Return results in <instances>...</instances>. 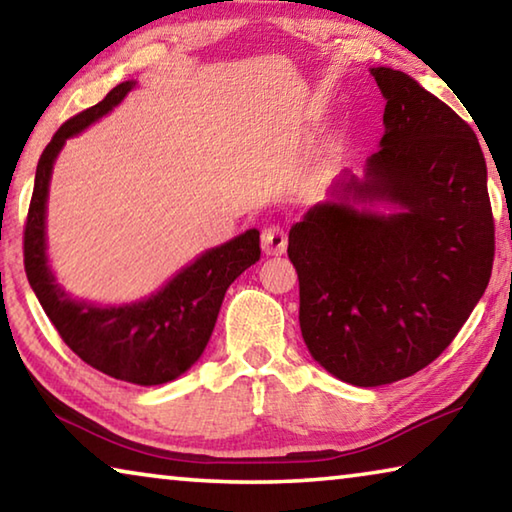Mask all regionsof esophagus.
<instances>
[{"instance_id":"obj_1","label":"esophagus","mask_w":512,"mask_h":512,"mask_svg":"<svg viewBox=\"0 0 512 512\" xmlns=\"http://www.w3.org/2000/svg\"><path fill=\"white\" fill-rule=\"evenodd\" d=\"M262 248L266 255H282L287 250V232L280 225H268L262 230Z\"/></svg>"}]
</instances>
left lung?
<instances>
[{
  "mask_svg": "<svg viewBox=\"0 0 512 512\" xmlns=\"http://www.w3.org/2000/svg\"><path fill=\"white\" fill-rule=\"evenodd\" d=\"M384 137L361 180L289 230L302 339L320 366L381 386L438 359L490 282L495 221L474 131L409 74L372 67ZM396 205L391 215L366 204Z\"/></svg>",
  "mask_w": 512,
  "mask_h": 512,
  "instance_id": "1",
  "label": "left lung"
}]
</instances>
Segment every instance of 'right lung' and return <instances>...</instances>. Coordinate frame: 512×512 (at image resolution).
<instances>
[{
    "label": "right lung",
    "instance_id": "obj_1",
    "mask_svg": "<svg viewBox=\"0 0 512 512\" xmlns=\"http://www.w3.org/2000/svg\"><path fill=\"white\" fill-rule=\"evenodd\" d=\"M133 88L135 81L119 83L97 106L67 119L42 151L24 225V271L69 350L110 377L137 386H158L180 377L198 361L212 336L225 291L257 262L262 250L259 230H246L228 244L196 257L158 293L133 305H88L58 287L47 264L45 239L51 169L69 137L108 115Z\"/></svg>",
    "mask_w": 512,
    "mask_h": 512
}]
</instances>
